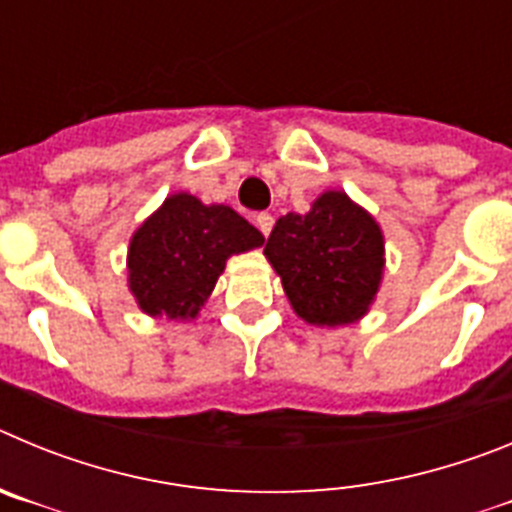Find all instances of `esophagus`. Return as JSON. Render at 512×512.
Returning <instances> with one entry per match:
<instances>
[{"label": "esophagus", "mask_w": 512, "mask_h": 512, "mask_svg": "<svg viewBox=\"0 0 512 512\" xmlns=\"http://www.w3.org/2000/svg\"><path fill=\"white\" fill-rule=\"evenodd\" d=\"M256 228L264 235H269L271 228H274V217H271L269 212H259V215H256Z\"/></svg>", "instance_id": "obj_1"}]
</instances>
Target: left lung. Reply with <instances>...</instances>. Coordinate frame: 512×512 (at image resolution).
Wrapping results in <instances>:
<instances>
[{
  "label": "left lung",
  "mask_w": 512,
  "mask_h": 512,
  "mask_svg": "<svg viewBox=\"0 0 512 512\" xmlns=\"http://www.w3.org/2000/svg\"><path fill=\"white\" fill-rule=\"evenodd\" d=\"M264 256L297 318L318 328L361 320L382 287V228L341 189L320 194L305 215L279 217Z\"/></svg>",
  "instance_id": "8db88e82"
}]
</instances>
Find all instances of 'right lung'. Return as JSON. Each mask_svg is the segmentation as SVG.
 <instances>
[{
	"label": "right lung",
	"mask_w": 512,
	"mask_h": 512,
	"mask_svg": "<svg viewBox=\"0 0 512 512\" xmlns=\"http://www.w3.org/2000/svg\"><path fill=\"white\" fill-rule=\"evenodd\" d=\"M264 246V235L228 205L169 194L128 246V289L151 318L194 320L230 256Z\"/></svg>",
	"instance_id": "right-lung-1"
}]
</instances>
